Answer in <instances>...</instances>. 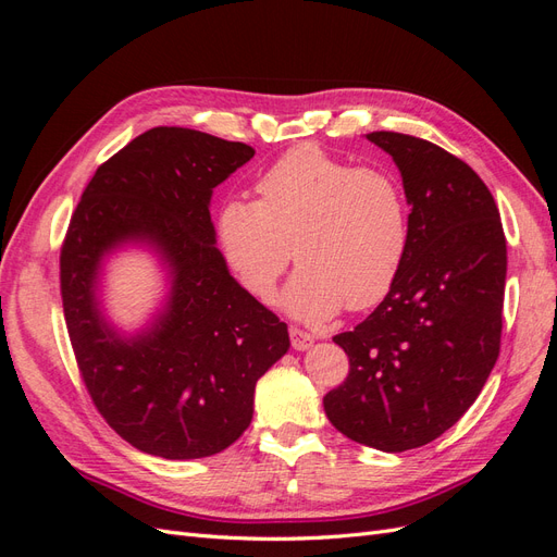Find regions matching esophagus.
I'll return each instance as SVG.
<instances>
[{
	"instance_id": "esophagus-1",
	"label": "esophagus",
	"mask_w": 557,
	"mask_h": 557,
	"mask_svg": "<svg viewBox=\"0 0 557 557\" xmlns=\"http://www.w3.org/2000/svg\"><path fill=\"white\" fill-rule=\"evenodd\" d=\"M288 334H290V344L295 350H307L315 342V334L301 330V327H295V325L288 327Z\"/></svg>"
}]
</instances>
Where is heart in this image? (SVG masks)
Returning a JSON list of instances; mask_svg holds the SVG:
<instances>
[{
    "mask_svg": "<svg viewBox=\"0 0 557 557\" xmlns=\"http://www.w3.org/2000/svg\"><path fill=\"white\" fill-rule=\"evenodd\" d=\"M256 190L258 201L234 197L218 211V239L250 293H272L293 252L299 269L281 301L297 318L323 320L344 305L362 311L393 290L411 239L395 174L301 144L269 166Z\"/></svg>",
    "mask_w": 557,
    "mask_h": 557,
    "instance_id": "1",
    "label": "heart"
}]
</instances>
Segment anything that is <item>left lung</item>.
Listing matches in <instances>:
<instances>
[{
	"label": "left lung",
	"instance_id": "1",
	"mask_svg": "<svg viewBox=\"0 0 557 557\" xmlns=\"http://www.w3.org/2000/svg\"><path fill=\"white\" fill-rule=\"evenodd\" d=\"M367 139L399 166L411 239L393 290L356 330L334 336L350 369L323 404L348 440L401 453L458 423L493 372L507 239L491 190L467 162L409 134Z\"/></svg>",
	"mask_w": 557,
	"mask_h": 557
}]
</instances>
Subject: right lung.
<instances>
[{
  "label": "right lung",
  "mask_w": 557,
  "mask_h": 557,
  "mask_svg": "<svg viewBox=\"0 0 557 557\" xmlns=\"http://www.w3.org/2000/svg\"><path fill=\"white\" fill-rule=\"evenodd\" d=\"M256 150L188 127H153L97 166L60 250L66 332L86 391L127 444L166 460L209 458L244 434L258 379L288 325L227 272L209 199ZM153 243L173 295L153 331L121 341L96 309L103 252Z\"/></svg>",
  "instance_id": "obj_1"
}]
</instances>
